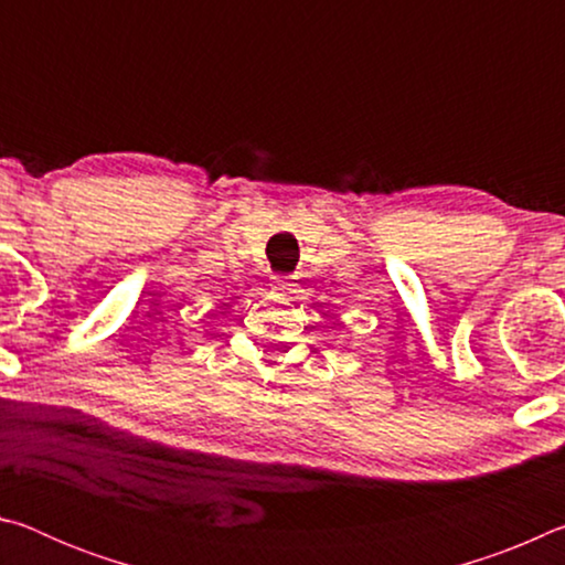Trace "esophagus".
Returning a JSON list of instances; mask_svg holds the SVG:
<instances>
[{
  "instance_id": "1",
  "label": "esophagus",
  "mask_w": 565,
  "mask_h": 565,
  "mask_svg": "<svg viewBox=\"0 0 565 565\" xmlns=\"http://www.w3.org/2000/svg\"><path fill=\"white\" fill-rule=\"evenodd\" d=\"M274 286H276V289H279V291H286V294H289L291 291V276H274Z\"/></svg>"
}]
</instances>
